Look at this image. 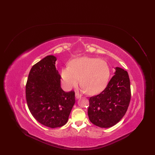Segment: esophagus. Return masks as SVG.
<instances>
[{"label":"esophagus","mask_w":155,"mask_h":155,"mask_svg":"<svg viewBox=\"0 0 155 155\" xmlns=\"http://www.w3.org/2000/svg\"><path fill=\"white\" fill-rule=\"evenodd\" d=\"M81 96H82V95H81L80 94H79V93H78V92H77L75 94V98H76V99H78L79 98H80Z\"/></svg>","instance_id":"1"}]
</instances>
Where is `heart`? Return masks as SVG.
I'll return each mask as SVG.
<instances>
[{"mask_svg": "<svg viewBox=\"0 0 155 155\" xmlns=\"http://www.w3.org/2000/svg\"><path fill=\"white\" fill-rule=\"evenodd\" d=\"M61 77L63 86L67 90L77 85L80 78L84 90L94 94L106 87L110 77V68L103 60L84 56L73 60L70 67L63 68Z\"/></svg>", "mask_w": 155, "mask_h": 155, "instance_id": "heart-1", "label": "heart"}]
</instances>
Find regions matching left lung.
<instances>
[{
    "instance_id": "1",
    "label": "left lung",
    "mask_w": 155,
    "mask_h": 155,
    "mask_svg": "<svg viewBox=\"0 0 155 155\" xmlns=\"http://www.w3.org/2000/svg\"><path fill=\"white\" fill-rule=\"evenodd\" d=\"M116 71L106 88L89 99L88 116L94 125L108 128L123 117L131 100V86L128 73L116 67Z\"/></svg>"
}]
</instances>
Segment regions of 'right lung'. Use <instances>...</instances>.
<instances>
[{"instance_id": "obj_1", "label": "right lung", "mask_w": 155, "mask_h": 155, "mask_svg": "<svg viewBox=\"0 0 155 155\" xmlns=\"http://www.w3.org/2000/svg\"><path fill=\"white\" fill-rule=\"evenodd\" d=\"M56 58L49 55L31 68L26 86L28 108L39 123L56 128L67 123L73 105L75 92H65L56 70Z\"/></svg>"}]
</instances>
